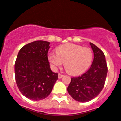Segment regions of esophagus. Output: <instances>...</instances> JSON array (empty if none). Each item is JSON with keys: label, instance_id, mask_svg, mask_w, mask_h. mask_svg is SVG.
Returning a JSON list of instances; mask_svg holds the SVG:
<instances>
[{"label": "esophagus", "instance_id": "1", "mask_svg": "<svg viewBox=\"0 0 121 121\" xmlns=\"http://www.w3.org/2000/svg\"><path fill=\"white\" fill-rule=\"evenodd\" d=\"M62 77H63V75L60 74V73H59V75H58L59 78H62Z\"/></svg>", "mask_w": 121, "mask_h": 121}]
</instances>
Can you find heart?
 <instances>
[{
    "instance_id": "heart-1",
    "label": "heart",
    "mask_w": 121,
    "mask_h": 121,
    "mask_svg": "<svg viewBox=\"0 0 121 121\" xmlns=\"http://www.w3.org/2000/svg\"><path fill=\"white\" fill-rule=\"evenodd\" d=\"M57 54L51 53L48 60L52 67L57 69L64 63L65 70L69 74H82L89 68L93 60V54L89 48L67 43L57 48Z\"/></svg>"
}]
</instances>
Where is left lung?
Listing matches in <instances>:
<instances>
[{"instance_id": "left-lung-1", "label": "left lung", "mask_w": 121, "mask_h": 121, "mask_svg": "<svg viewBox=\"0 0 121 121\" xmlns=\"http://www.w3.org/2000/svg\"><path fill=\"white\" fill-rule=\"evenodd\" d=\"M94 53V59L86 72L77 77L71 78L68 93L75 100L88 102L96 98L103 90L107 75L108 67L103 52L90 43Z\"/></svg>"}]
</instances>
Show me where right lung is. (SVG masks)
Wrapping results in <instances>:
<instances>
[{
    "label": "right lung",
    "instance_id": "add662e5",
    "mask_svg": "<svg viewBox=\"0 0 121 121\" xmlns=\"http://www.w3.org/2000/svg\"><path fill=\"white\" fill-rule=\"evenodd\" d=\"M50 43L36 41L20 49L15 64V80L22 94L31 100L48 97L58 79L48 59Z\"/></svg>",
    "mask_w": 121,
    "mask_h": 121
}]
</instances>
